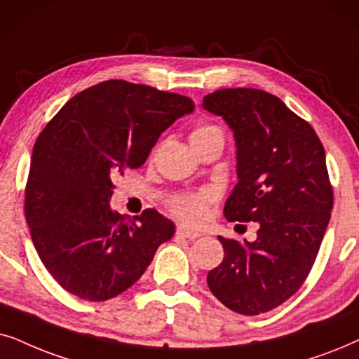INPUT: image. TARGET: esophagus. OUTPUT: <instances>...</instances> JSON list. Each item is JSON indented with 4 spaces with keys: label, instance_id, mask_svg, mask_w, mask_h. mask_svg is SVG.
Instances as JSON below:
<instances>
[{
    "label": "esophagus",
    "instance_id": "esophagus-1",
    "mask_svg": "<svg viewBox=\"0 0 359 359\" xmlns=\"http://www.w3.org/2000/svg\"><path fill=\"white\" fill-rule=\"evenodd\" d=\"M177 235L182 236V238H187V240H197L200 236L197 231H192V229L185 228V226H177Z\"/></svg>",
    "mask_w": 359,
    "mask_h": 359
}]
</instances>
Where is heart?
<instances>
[{
	"instance_id": "heart-1",
	"label": "heart",
	"mask_w": 359,
	"mask_h": 359,
	"mask_svg": "<svg viewBox=\"0 0 359 359\" xmlns=\"http://www.w3.org/2000/svg\"><path fill=\"white\" fill-rule=\"evenodd\" d=\"M208 140H218L223 141V131L219 130L215 124H200L195 128L190 135V142L197 141H208ZM212 200V194L210 192H200V194H184L179 195L172 200L170 208L177 217L182 222L197 224L205 218L207 213V203Z\"/></svg>"
}]
</instances>
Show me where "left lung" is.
I'll return each instance as SVG.
<instances>
[{"label": "left lung", "mask_w": 359, "mask_h": 359, "mask_svg": "<svg viewBox=\"0 0 359 359\" xmlns=\"http://www.w3.org/2000/svg\"><path fill=\"white\" fill-rule=\"evenodd\" d=\"M202 108L222 116L235 137L238 184L224 217L259 224L251 243L218 236L224 257L208 272V287L233 312H269L304 284L328 226L325 149L307 121L262 90H217Z\"/></svg>", "instance_id": "obj_1"}]
</instances>
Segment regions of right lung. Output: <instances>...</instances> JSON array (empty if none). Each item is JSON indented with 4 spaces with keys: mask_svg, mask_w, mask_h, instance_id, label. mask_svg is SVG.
<instances>
[{
    "mask_svg": "<svg viewBox=\"0 0 359 359\" xmlns=\"http://www.w3.org/2000/svg\"><path fill=\"white\" fill-rule=\"evenodd\" d=\"M182 95L108 80L67 102L37 137L24 212L42 264L67 292L102 302L130 289L175 224L154 208L135 222L109 207L116 175L137 169L175 119Z\"/></svg>",
    "mask_w": 359,
    "mask_h": 359,
    "instance_id": "right-lung-1",
    "label": "right lung"
}]
</instances>
